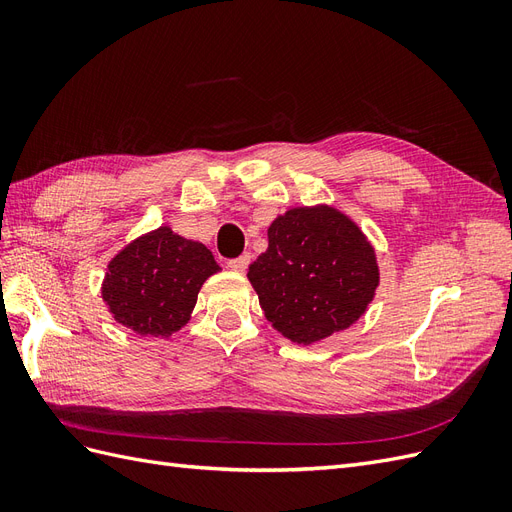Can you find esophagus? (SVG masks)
Returning <instances> with one entry per match:
<instances>
[{"label": "esophagus", "instance_id": "1", "mask_svg": "<svg viewBox=\"0 0 512 512\" xmlns=\"http://www.w3.org/2000/svg\"><path fill=\"white\" fill-rule=\"evenodd\" d=\"M247 265H250V254H241L239 258L228 260V269L237 271V273H243L247 269Z\"/></svg>", "mask_w": 512, "mask_h": 512}]
</instances>
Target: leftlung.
Instances as JSON below:
<instances>
[{
	"label": "left lung",
	"instance_id": "obj_1",
	"mask_svg": "<svg viewBox=\"0 0 512 512\" xmlns=\"http://www.w3.org/2000/svg\"><path fill=\"white\" fill-rule=\"evenodd\" d=\"M247 277L273 329L303 346L359 320L380 282L374 247L359 226L324 205L280 215Z\"/></svg>",
	"mask_w": 512,
	"mask_h": 512
}]
</instances>
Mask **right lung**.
Here are the masks:
<instances>
[{
    "instance_id": "1",
    "label": "right lung",
    "mask_w": 512,
    "mask_h": 512,
    "mask_svg": "<svg viewBox=\"0 0 512 512\" xmlns=\"http://www.w3.org/2000/svg\"><path fill=\"white\" fill-rule=\"evenodd\" d=\"M218 271L203 243L162 226L108 262L102 299L123 327L138 335L168 337L190 320L200 286Z\"/></svg>"
}]
</instances>
